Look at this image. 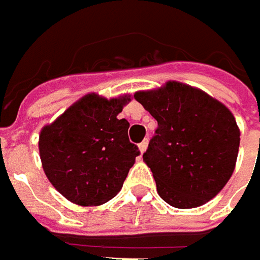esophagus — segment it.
Returning a JSON list of instances; mask_svg holds the SVG:
<instances>
[{"label": "esophagus", "instance_id": "1", "mask_svg": "<svg viewBox=\"0 0 260 260\" xmlns=\"http://www.w3.org/2000/svg\"><path fill=\"white\" fill-rule=\"evenodd\" d=\"M147 145H149V142H147V140H143V142H142V143L139 145V150H140V153H142V155H143V153L146 152V149H147Z\"/></svg>", "mask_w": 260, "mask_h": 260}]
</instances>
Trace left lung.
<instances>
[{
	"label": "left lung",
	"instance_id": "1",
	"mask_svg": "<svg viewBox=\"0 0 260 260\" xmlns=\"http://www.w3.org/2000/svg\"><path fill=\"white\" fill-rule=\"evenodd\" d=\"M135 98L157 121L143 160L159 197L184 210L213 200L236 168L240 130L233 113L211 95L178 81L137 91Z\"/></svg>",
	"mask_w": 260,
	"mask_h": 260
}]
</instances>
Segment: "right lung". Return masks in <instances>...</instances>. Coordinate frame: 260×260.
<instances>
[{"label": "right lung", "mask_w": 260, "mask_h": 260, "mask_svg": "<svg viewBox=\"0 0 260 260\" xmlns=\"http://www.w3.org/2000/svg\"><path fill=\"white\" fill-rule=\"evenodd\" d=\"M130 95L79 98L39 136L40 160L57 192L82 207L101 205L120 192L139 147L130 143L128 121L118 118Z\"/></svg>", "instance_id": "1"}]
</instances>
